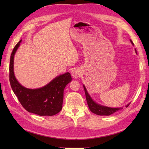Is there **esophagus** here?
Returning <instances> with one entry per match:
<instances>
[{
    "instance_id": "obj_1",
    "label": "esophagus",
    "mask_w": 149,
    "mask_h": 149,
    "mask_svg": "<svg viewBox=\"0 0 149 149\" xmlns=\"http://www.w3.org/2000/svg\"><path fill=\"white\" fill-rule=\"evenodd\" d=\"M82 72L80 69L74 68L73 69L71 72V74L74 78H78L81 75Z\"/></svg>"
}]
</instances>
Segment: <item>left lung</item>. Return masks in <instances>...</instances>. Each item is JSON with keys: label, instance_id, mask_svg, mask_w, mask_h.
Segmentation results:
<instances>
[{"label": "left lung", "instance_id": "8db88e82", "mask_svg": "<svg viewBox=\"0 0 149 149\" xmlns=\"http://www.w3.org/2000/svg\"><path fill=\"white\" fill-rule=\"evenodd\" d=\"M131 42L132 45H134L131 40ZM83 87H84V91H85V95H86V101L88 103V107H89L90 111L92 113L96 114V115H98L109 116L110 115H112L113 113L116 112L117 111H119L120 109H123V107L113 108V107H109L101 106L99 104H97L95 102H94V101L92 100V99L91 98V97L89 95V94H88L86 88H85L84 85H83ZM129 104H130V103L126 106V107H128L129 106Z\"/></svg>", "mask_w": 149, "mask_h": 149}]
</instances>
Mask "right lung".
Listing matches in <instances>:
<instances>
[{"instance_id":"right-lung-1","label":"right lung","mask_w":149,"mask_h":149,"mask_svg":"<svg viewBox=\"0 0 149 149\" xmlns=\"http://www.w3.org/2000/svg\"><path fill=\"white\" fill-rule=\"evenodd\" d=\"M20 40L14 47L9 64V82L19 102L28 112L40 116H53L62 109L63 91L72 81L70 73L66 72L54 79L50 83L38 89L24 87L15 78L13 71L14 56L20 46Z\"/></svg>"}]
</instances>
